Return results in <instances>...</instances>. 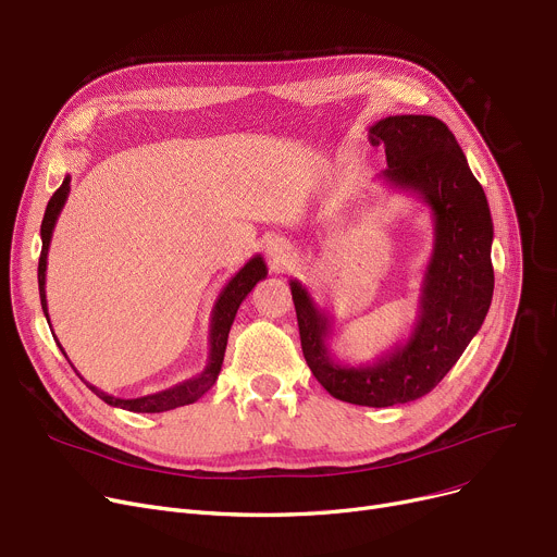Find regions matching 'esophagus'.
<instances>
[{"instance_id":"obj_1","label":"esophagus","mask_w":557,"mask_h":557,"mask_svg":"<svg viewBox=\"0 0 557 557\" xmlns=\"http://www.w3.org/2000/svg\"><path fill=\"white\" fill-rule=\"evenodd\" d=\"M267 255L271 259L273 267H286V263L296 257V250L294 246H290L288 239L284 237H273L269 244H267Z\"/></svg>"}]
</instances>
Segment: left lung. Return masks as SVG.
Instances as JSON below:
<instances>
[{"instance_id":"8db88e82","label":"left lung","mask_w":557,"mask_h":557,"mask_svg":"<svg viewBox=\"0 0 557 557\" xmlns=\"http://www.w3.org/2000/svg\"><path fill=\"white\" fill-rule=\"evenodd\" d=\"M384 144L388 187L413 194L431 210L433 248L426 261L411 334L372 363H341L330 349L332 313L290 280L307 366L332 397L384 408L424 397L456 366L487 315L492 271V216L454 133L429 114H395L370 126Z\"/></svg>"}]
</instances>
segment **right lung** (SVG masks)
I'll use <instances>...</instances> for the list:
<instances>
[{"label": "right lung", "instance_id": "obj_1", "mask_svg": "<svg viewBox=\"0 0 557 557\" xmlns=\"http://www.w3.org/2000/svg\"><path fill=\"white\" fill-rule=\"evenodd\" d=\"M70 181H72L70 175H65L63 185L53 191L51 200L47 202L45 219H42V225H40L42 252H40V261H38V288H40V305H42L47 323H49L47 294H45L47 255H49V244H51V234H53L55 221H58V216H61V212L65 208V200L70 196ZM267 275H269V269H267V263H263V257L255 255L252 259H248L244 269H239V273H234L230 277V282L223 286V290L219 294V300L214 302V309H212L208 366L202 368L200 374H196L191 379H185L183 384H175V386H171L166 391H160V393H153V395H144V397H135V399H122V397H114V395H108V393L99 391L90 382H85V379L78 372L76 374L83 379L85 386L90 388L99 399H103L106 404H110L114 408H126V411H133V413H164V411H171V408L194 404L196 399H200L205 393H208L216 384L221 366H223V357H225L227 334H230V327L234 323V315H237L239 305L248 298V294L255 288V284L259 280H267ZM58 347L63 349L61 343H58ZM63 355H65V349H63Z\"/></svg>", "mask_w": 557, "mask_h": 557}]
</instances>
